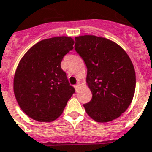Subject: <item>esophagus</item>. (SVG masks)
Instances as JSON below:
<instances>
[{"label": "esophagus", "instance_id": "34e87169", "mask_svg": "<svg viewBox=\"0 0 152 152\" xmlns=\"http://www.w3.org/2000/svg\"><path fill=\"white\" fill-rule=\"evenodd\" d=\"M75 89H76V91H79V89H80V84H77L75 85Z\"/></svg>", "mask_w": 152, "mask_h": 152}]
</instances>
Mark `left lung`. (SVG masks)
<instances>
[{
    "label": "left lung",
    "instance_id": "1",
    "mask_svg": "<svg viewBox=\"0 0 152 152\" xmlns=\"http://www.w3.org/2000/svg\"><path fill=\"white\" fill-rule=\"evenodd\" d=\"M75 50L88 68L87 83L92 93L84 104L89 116L99 123L120 117L132 103L135 72L128 55L120 45L104 37L85 35L75 38Z\"/></svg>",
    "mask_w": 152,
    "mask_h": 152
}]
</instances>
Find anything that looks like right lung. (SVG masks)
<instances>
[{
	"instance_id": "add662e5",
	"label": "right lung",
	"mask_w": 152,
	"mask_h": 152,
	"mask_svg": "<svg viewBox=\"0 0 152 152\" xmlns=\"http://www.w3.org/2000/svg\"><path fill=\"white\" fill-rule=\"evenodd\" d=\"M68 37L43 40L22 57L13 81L15 97L23 112L40 122H51L63 112L75 88L61 67L67 53L73 49Z\"/></svg>"
}]
</instances>
